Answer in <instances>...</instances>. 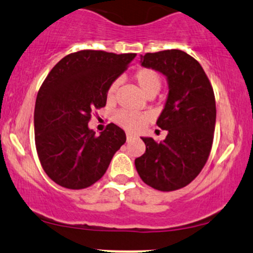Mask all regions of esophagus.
Masks as SVG:
<instances>
[{"label": "esophagus", "mask_w": 253, "mask_h": 253, "mask_svg": "<svg viewBox=\"0 0 253 253\" xmlns=\"http://www.w3.org/2000/svg\"><path fill=\"white\" fill-rule=\"evenodd\" d=\"M134 138H135L134 135H131V134H129V132H127V134H126V142H131L132 140H134Z\"/></svg>", "instance_id": "1"}]
</instances>
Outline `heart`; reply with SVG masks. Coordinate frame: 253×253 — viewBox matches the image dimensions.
<instances>
[{
	"instance_id": "heart-1",
	"label": "heart",
	"mask_w": 253,
	"mask_h": 253,
	"mask_svg": "<svg viewBox=\"0 0 253 253\" xmlns=\"http://www.w3.org/2000/svg\"><path fill=\"white\" fill-rule=\"evenodd\" d=\"M134 79L136 84H138L140 89L143 92L146 96L155 95L160 90L161 87V78L157 72L152 69H147V68H142L135 73ZM119 86V81H113L110 84L109 89H107V100L113 101L115 100L116 92ZM115 121L117 122L124 129L129 130V131H137L146 126L148 117L146 115L136 112L129 111H118L115 116Z\"/></svg>"
}]
</instances>
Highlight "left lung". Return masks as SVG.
<instances>
[{
  "mask_svg": "<svg viewBox=\"0 0 253 253\" xmlns=\"http://www.w3.org/2000/svg\"><path fill=\"white\" fill-rule=\"evenodd\" d=\"M141 65L166 78L169 94L157 126L167 130L164 141L142 137L146 152L135 159L141 179L160 191L186 186L208 160L214 138L216 106L203 68L181 50L141 56Z\"/></svg>",
  "mask_w": 253,
  "mask_h": 253,
  "instance_id": "left-lung-1",
  "label": "left lung"
}]
</instances>
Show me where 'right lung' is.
Listing matches in <instances>:
<instances>
[{
    "instance_id": "obj_1",
    "label": "right lung",
    "mask_w": 253,
    "mask_h": 253,
    "mask_svg": "<svg viewBox=\"0 0 253 253\" xmlns=\"http://www.w3.org/2000/svg\"><path fill=\"white\" fill-rule=\"evenodd\" d=\"M136 53L82 50L65 56L42 82L35 107V138L45 173L58 185L88 188L106 172L126 143L123 129L110 123L95 136L90 113L106 105L107 89Z\"/></svg>"
}]
</instances>
